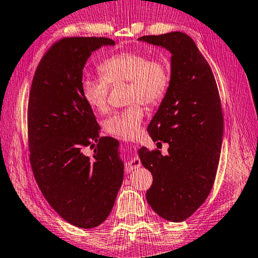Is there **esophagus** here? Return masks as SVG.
I'll use <instances>...</instances> for the list:
<instances>
[{
	"label": "esophagus",
	"instance_id": "esophagus-1",
	"mask_svg": "<svg viewBox=\"0 0 258 258\" xmlns=\"http://www.w3.org/2000/svg\"><path fill=\"white\" fill-rule=\"evenodd\" d=\"M140 166H141V161H140L138 157L131 156V158H128L127 163L125 165V171L130 173L131 171H133V169L139 168Z\"/></svg>",
	"mask_w": 258,
	"mask_h": 258
}]
</instances>
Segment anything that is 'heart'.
<instances>
[{"instance_id":"1","label":"heart","mask_w":258,"mask_h":258,"mask_svg":"<svg viewBox=\"0 0 258 258\" xmlns=\"http://www.w3.org/2000/svg\"><path fill=\"white\" fill-rule=\"evenodd\" d=\"M100 77L86 76L82 81V94L85 102L98 112L109 108L110 85L127 82L126 98L132 102L113 112L104 120L108 134L124 140L137 138L141 132L145 107L157 106L165 98L169 86V68L163 58L140 51H123L109 56L100 64Z\"/></svg>"}]
</instances>
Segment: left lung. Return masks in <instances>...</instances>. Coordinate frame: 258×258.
Returning <instances> with one entry per match:
<instances>
[{"instance_id":"1","label":"left lung","mask_w":258,"mask_h":258,"mask_svg":"<svg viewBox=\"0 0 258 258\" xmlns=\"http://www.w3.org/2000/svg\"><path fill=\"white\" fill-rule=\"evenodd\" d=\"M139 40L172 53L167 93L148 126L155 142L168 143V155L146 147L139 151L154 177L147 202L160 217L182 222L202 206L215 181L223 138L220 93L211 66L186 34Z\"/></svg>"}]
</instances>
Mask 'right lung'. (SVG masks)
<instances>
[{
	"mask_svg": "<svg viewBox=\"0 0 258 258\" xmlns=\"http://www.w3.org/2000/svg\"><path fill=\"white\" fill-rule=\"evenodd\" d=\"M108 37H64L38 63L30 86L29 161L51 207L78 228L106 220L123 183L118 141L99 137L100 126L82 94L83 69L93 51L113 45ZM94 155H85V149Z\"/></svg>",
	"mask_w": 258,
	"mask_h": 258,
	"instance_id": "1",
	"label": "right lung"
}]
</instances>
